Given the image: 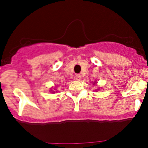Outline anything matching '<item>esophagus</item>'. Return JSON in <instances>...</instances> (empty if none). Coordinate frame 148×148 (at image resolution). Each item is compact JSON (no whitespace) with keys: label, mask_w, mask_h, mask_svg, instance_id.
Listing matches in <instances>:
<instances>
[{"label":"esophagus","mask_w":148,"mask_h":148,"mask_svg":"<svg viewBox=\"0 0 148 148\" xmlns=\"http://www.w3.org/2000/svg\"><path fill=\"white\" fill-rule=\"evenodd\" d=\"M75 78H76V79L77 80V81H79V80H81L82 77H81V75H80V74H77V75L75 76Z\"/></svg>","instance_id":"obj_1"}]
</instances>
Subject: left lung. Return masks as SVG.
<instances>
[{
	"instance_id": "1",
	"label": "left lung",
	"mask_w": 148,
	"mask_h": 148,
	"mask_svg": "<svg viewBox=\"0 0 148 148\" xmlns=\"http://www.w3.org/2000/svg\"><path fill=\"white\" fill-rule=\"evenodd\" d=\"M94 84H95V83H94Z\"/></svg>"
}]
</instances>
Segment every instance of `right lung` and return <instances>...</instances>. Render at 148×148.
Here are the masks:
<instances>
[{
  "instance_id": "1",
  "label": "right lung",
  "mask_w": 148,
  "mask_h": 148,
  "mask_svg": "<svg viewBox=\"0 0 148 148\" xmlns=\"http://www.w3.org/2000/svg\"><path fill=\"white\" fill-rule=\"evenodd\" d=\"M51 91H52V90H51Z\"/></svg>"
}]
</instances>
